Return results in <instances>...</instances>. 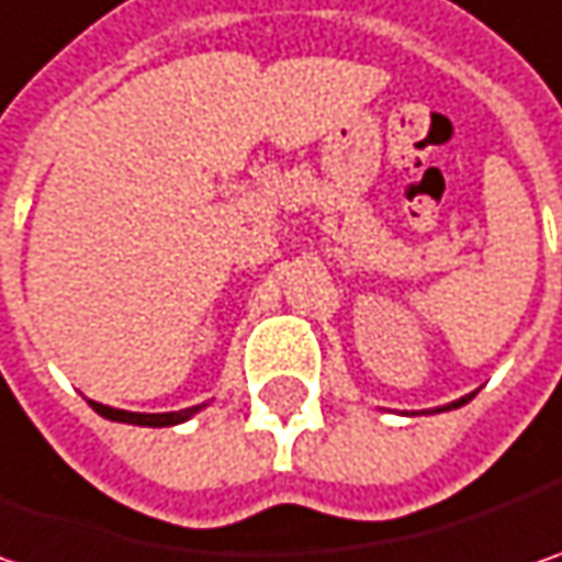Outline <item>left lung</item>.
<instances>
[{"instance_id": "8db88e82", "label": "left lung", "mask_w": 562, "mask_h": 562, "mask_svg": "<svg viewBox=\"0 0 562 562\" xmlns=\"http://www.w3.org/2000/svg\"><path fill=\"white\" fill-rule=\"evenodd\" d=\"M461 404H468V397H461V401H454V404H448V407H461Z\"/></svg>"}]
</instances>
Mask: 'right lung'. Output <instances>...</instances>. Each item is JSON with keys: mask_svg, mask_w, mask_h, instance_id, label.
Masks as SVG:
<instances>
[{"mask_svg": "<svg viewBox=\"0 0 562 562\" xmlns=\"http://www.w3.org/2000/svg\"><path fill=\"white\" fill-rule=\"evenodd\" d=\"M91 407L108 416V419H116V423H133V426H175V423H183L187 416L200 411V407H187V411H175V413H130V411H114V407H104V404H94Z\"/></svg>", "mask_w": 562, "mask_h": 562, "instance_id": "1", "label": "right lung"}]
</instances>
